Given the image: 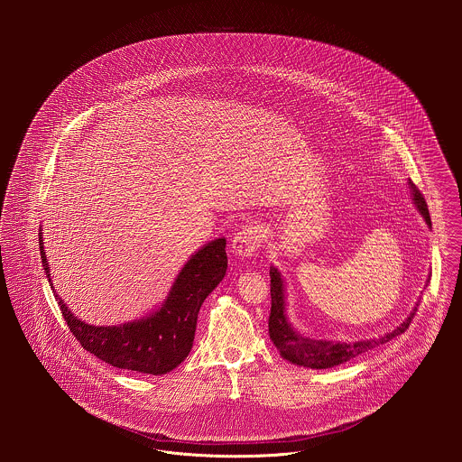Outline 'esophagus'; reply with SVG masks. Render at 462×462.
Returning <instances> with one entry per match:
<instances>
[{
	"mask_svg": "<svg viewBox=\"0 0 462 462\" xmlns=\"http://www.w3.org/2000/svg\"><path fill=\"white\" fill-rule=\"evenodd\" d=\"M263 229L256 224H247L244 226L233 238V244H231V251L236 254V256H242V258H249L253 256L258 247L262 245L263 242Z\"/></svg>",
	"mask_w": 462,
	"mask_h": 462,
	"instance_id": "1",
	"label": "esophagus"
}]
</instances>
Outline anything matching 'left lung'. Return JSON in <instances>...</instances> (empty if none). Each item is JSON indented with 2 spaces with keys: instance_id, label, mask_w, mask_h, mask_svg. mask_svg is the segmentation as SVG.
Returning <instances> with one entry per match:
<instances>
[{
  "instance_id": "1",
  "label": "left lung",
  "mask_w": 462,
  "mask_h": 462,
  "mask_svg": "<svg viewBox=\"0 0 462 462\" xmlns=\"http://www.w3.org/2000/svg\"><path fill=\"white\" fill-rule=\"evenodd\" d=\"M409 189L412 192V200L418 208V211L423 215L429 227H432L429 208L420 190L412 181H409ZM270 297H272V308H270V319H268V334L281 356L299 366L313 368V370H326L337 365H343L359 354H365L390 339H393L398 334L409 328L412 317L416 315V308L407 317L405 322H402L396 329L383 334L374 339L366 341H354V343H339V341H324V339H311L304 337L299 332H295L286 319V299H284V284L281 272L273 266H270Z\"/></svg>"
}]
</instances>
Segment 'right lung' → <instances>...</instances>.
Here are the masks:
<instances>
[{
    "mask_svg": "<svg viewBox=\"0 0 462 462\" xmlns=\"http://www.w3.org/2000/svg\"><path fill=\"white\" fill-rule=\"evenodd\" d=\"M39 247L46 277L59 300L67 328L81 346L116 368L151 375H163L174 370L190 354L199 310L227 270L226 238H217L200 247L181 268L158 311L123 326L99 328L81 322L67 310L51 282L42 233H39Z\"/></svg>",
    "mask_w": 462,
    "mask_h": 462,
    "instance_id": "add662e5",
    "label": "right lung"
}]
</instances>
